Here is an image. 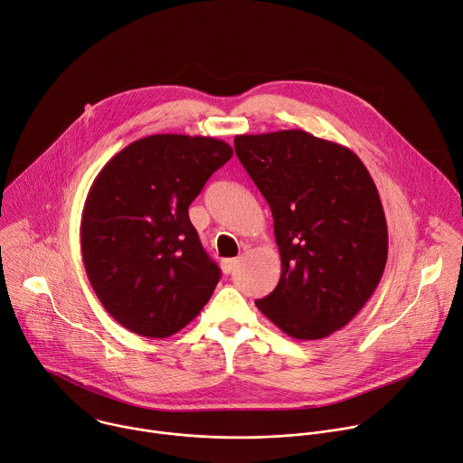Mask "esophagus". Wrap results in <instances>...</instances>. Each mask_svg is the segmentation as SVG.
Masks as SVG:
<instances>
[{"label": "esophagus", "instance_id": "34e87169", "mask_svg": "<svg viewBox=\"0 0 463 463\" xmlns=\"http://www.w3.org/2000/svg\"><path fill=\"white\" fill-rule=\"evenodd\" d=\"M238 268V258H225L222 260V271L225 275H231Z\"/></svg>", "mask_w": 463, "mask_h": 463}]
</instances>
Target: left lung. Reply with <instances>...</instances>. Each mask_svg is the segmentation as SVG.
Returning <instances> with one entry per match:
<instances>
[{
  "mask_svg": "<svg viewBox=\"0 0 463 463\" xmlns=\"http://www.w3.org/2000/svg\"><path fill=\"white\" fill-rule=\"evenodd\" d=\"M234 150L269 203L282 273L256 307L293 339L346 326L375 291L388 256L377 186L346 146L304 129L236 136Z\"/></svg>",
  "mask_w": 463,
  "mask_h": 463,
  "instance_id": "obj_1",
  "label": "left lung"
}]
</instances>
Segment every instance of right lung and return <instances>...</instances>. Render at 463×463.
<instances>
[{
  "label": "right lung",
  "instance_id": "1",
  "mask_svg": "<svg viewBox=\"0 0 463 463\" xmlns=\"http://www.w3.org/2000/svg\"><path fill=\"white\" fill-rule=\"evenodd\" d=\"M231 157L214 137L159 134L128 145L95 177L82 211V260L99 300L131 334L170 337L213 297L220 268L188 207Z\"/></svg>",
  "mask_w": 463,
  "mask_h": 463
}]
</instances>
